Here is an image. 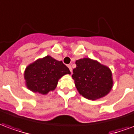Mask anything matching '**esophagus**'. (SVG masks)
<instances>
[{"instance_id":"34e87169","label":"esophagus","mask_w":134,"mask_h":134,"mask_svg":"<svg viewBox=\"0 0 134 134\" xmlns=\"http://www.w3.org/2000/svg\"><path fill=\"white\" fill-rule=\"evenodd\" d=\"M68 67H69V69H70V72H72V66H71V65H68Z\"/></svg>"}]
</instances>
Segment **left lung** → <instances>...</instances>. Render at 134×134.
<instances>
[{
    "label": "left lung",
    "instance_id": "obj_1",
    "mask_svg": "<svg viewBox=\"0 0 134 134\" xmlns=\"http://www.w3.org/2000/svg\"><path fill=\"white\" fill-rule=\"evenodd\" d=\"M72 79L80 95L92 100L108 94L113 87L112 72L109 68L90 58L75 62Z\"/></svg>",
    "mask_w": 134,
    "mask_h": 134
}]
</instances>
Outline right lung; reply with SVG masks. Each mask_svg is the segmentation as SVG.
<instances>
[{
	"mask_svg": "<svg viewBox=\"0 0 134 134\" xmlns=\"http://www.w3.org/2000/svg\"><path fill=\"white\" fill-rule=\"evenodd\" d=\"M66 74H70V71L62 62L47 56L26 68L24 79L29 90L46 95L55 89L59 80Z\"/></svg>",
	"mask_w": 134,
	"mask_h": 134,
	"instance_id": "1",
	"label": "right lung"
}]
</instances>
